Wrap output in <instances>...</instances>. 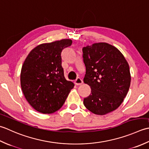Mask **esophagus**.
I'll list each match as a JSON object with an SVG mask.
<instances>
[{"instance_id": "1", "label": "esophagus", "mask_w": 149, "mask_h": 149, "mask_svg": "<svg viewBox=\"0 0 149 149\" xmlns=\"http://www.w3.org/2000/svg\"><path fill=\"white\" fill-rule=\"evenodd\" d=\"M74 84L77 85V86H80V85L83 84V80H81L80 78H77L74 81Z\"/></svg>"}]
</instances>
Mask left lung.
Listing matches in <instances>:
<instances>
[{
    "label": "left lung",
    "mask_w": 149,
    "mask_h": 149,
    "mask_svg": "<svg viewBox=\"0 0 149 149\" xmlns=\"http://www.w3.org/2000/svg\"><path fill=\"white\" fill-rule=\"evenodd\" d=\"M86 71L84 81L91 93L84 99L88 110L98 115L111 113L123 102L130 84L129 66L117 48L104 42L83 48Z\"/></svg>",
    "instance_id": "obj_1"
}]
</instances>
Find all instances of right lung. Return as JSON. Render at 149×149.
I'll return each instance as SVG.
<instances>
[{"instance_id": "add662e5", "label": "right lung", "mask_w": 149, "mask_h": 149, "mask_svg": "<svg viewBox=\"0 0 149 149\" xmlns=\"http://www.w3.org/2000/svg\"><path fill=\"white\" fill-rule=\"evenodd\" d=\"M72 40L63 39L38 45L27 56L22 67L20 84L27 101L36 111L51 114L64 104L74 84L65 78L62 52Z\"/></svg>"}]
</instances>
